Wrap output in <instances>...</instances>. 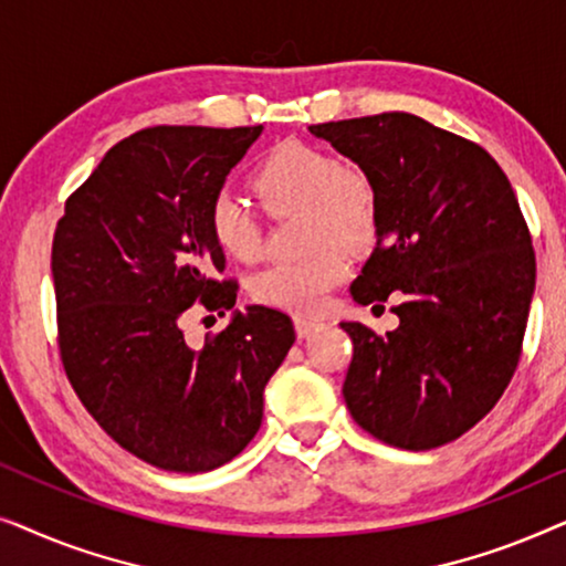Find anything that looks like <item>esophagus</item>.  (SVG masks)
Wrapping results in <instances>:
<instances>
[{"instance_id":"obj_1","label":"esophagus","mask_w":566,"mask_h":566,"mask_svg":"<svg viewBox=\"0 0 566 566\" xmlns=\"http://www.w3.org/2000/svg\"><path fill=\"white\" fill-rule=\"evenodd\" d=\"M314 329H316V322H314V319H304V316H298V319H296V335H298L301 339L312 335Z\"/></svg>"}]
</instances>
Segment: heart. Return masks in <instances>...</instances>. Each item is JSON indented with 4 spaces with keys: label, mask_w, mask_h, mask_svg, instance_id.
I'll return each mask as SVG.
<instances>
[{
    "label": "heart",
    "mask_w": 566,
    "mask_h": 566,
    "mask_svg": "<svg viewBox=\"0 0 566 566\" xmlns=\"http://www.w3.org/2000/svg\"><path fill=\"white\" fill-rule=\"evenodd\" d=\"M252 188L270 216L301 213V239L308 254L293 262H275L252 277L258 304L291 314H319L324 298L345 275L339 252H363L376 242L378 196L360 169L345 167L316 146L283 142L270 149L252 172ZM213 242L237 262H254L262 254L258 213L219 190L208 206Z\"/></svg>",
    "instance_id": "1"
}]
</instances>
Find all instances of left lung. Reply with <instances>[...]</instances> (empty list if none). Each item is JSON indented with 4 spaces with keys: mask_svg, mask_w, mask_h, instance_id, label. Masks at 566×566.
Instances as JSON below:
<instances>
[{
    "mask_svg": "<svg viewBox=\"0 0 566 566\" xmlns=\"http://www.w3.org/2000/svg\"><path fill=\"white\" fill-rule=\"evenodd\" d=\"M353 159L378 196L376 250L350 285L358 304L401 291L399 327L343 322L353 420L405 451L461 438L513 378L536 285L528 223L482 146L409 113L308 126Z\"/></svg>",
    "mask_w": 566,
    "mask_h": 566,
    "instance_id": "obj_1",
    "label": "left lung"
}]
</instances>
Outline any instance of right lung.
<instances>
[{
    "instance_id": "add662e5",
    "label": "right lung",
    "mask_w": 566,
    "mask_h": 566,
    "mask_svg": "<svg viewBox=\"0 0 566 566\" xmlns=\"http://www.w3.org/2000/svg\"><path fill=\"white\" fill-rule=\"evenodd\" d=\"M262 126H157L123 138L66 200L51 250L61 363L76 397L120 448L200 474L234 459L262 422V394L296 332L247 306L188 345L196 304L229 312L237 283L208 206Z\"/></svg>"
}]
</instances>
